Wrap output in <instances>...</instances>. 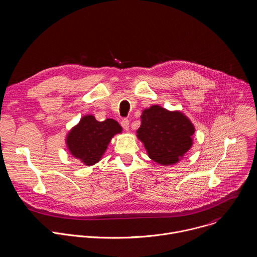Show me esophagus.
<instances>
[{
  "mask_svg": "<svg viewBox=\"0 0 257 257\" xmlns=\"http://www.w3.org/2000/svg\"><path fill=\"white\" fill-rule=\"evenodd\" d=\"M129 120H127V119H124V120H122V122H121V125H122V127L124 128V130H128L129 129Z\"/></svg>",
  "mask_w": 257,
  "mask_h": 257,
  "instance_id": "1",
  "label": "esophagus"
}]
</instances>
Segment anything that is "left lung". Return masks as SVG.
Returning a JSON list of instances; mask_svg holds the SVG:
<instances>
[{"instance_id": "8db88e82", "label": "left lung", "mask_w": 257, "mask_h": 257, "mask_svg": "<svg viewBox=\"0 0 257 257\" xmlns=\"http://www.w3.org/2000/svg\"><path fill=\"white\" fill-rule=\"evenodd\" d=\"M137 138L151 160L162 166H174L192 148L194 125L181 111L154 104L141 114Z\"/></svg>"}]
</instances>
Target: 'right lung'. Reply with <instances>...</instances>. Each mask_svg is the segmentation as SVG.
<instances>
[{"instance_id": "add662e5", "label": "right lung", "mask_w": 257, "mask_h": 257, "mask_svg": "<svg viewBox=\"0 0 257 257\" xmlns=\"http://www.w3.org/2000/svg\"><path fill=\"white\" fill-rule=\"evenodd\" d=\"M122 130L114 119L98 122L94 116L85 115L68 132L65 143L72 157L90 167L101 160L108 143Z\"/></svg>"}]
</instances>
